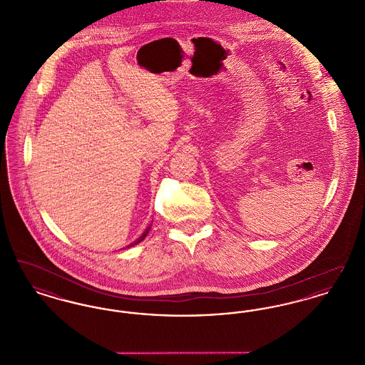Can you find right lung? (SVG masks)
<instances>
[{
	"mask_svg": "<svg viewBox=\"0 0 365 365\" xmlns=\"http://www.w3.org/2000/svg\"><path fill=\"white\" fill-rule=\"evenodd\" d=\"M150 227H152V225H150V226L148 227V228H146V230H145V231H143V234H142V235H140V237H139V238H138V240H137V241H134V242L130 243V245H128V246H127V247H131V246H135V245H137V243L142 242V241H143V240H145V237H146V235H148V234H149V231H150Z\"/></svg>",
	"mask_w": 365,
	"mask_h": 365,
	"instance_id": "right-lung-1",
	"label": "right lung"
}]
</instances>
